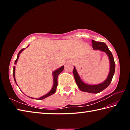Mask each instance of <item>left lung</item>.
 I'll return each instance as SVG.
<instances>
[{"label":"left lung","mask_w":130,"mask_h":130,"mask_svg":"<svg viewBox=\"0 0 130 130\" xmlns=\"http://www.w3.org/2000/svg\"><path fill=\"white\" fill-rule=\"evenodd\" d=\"M92 47L94 50H99L100 51L104 52L107 54L108 57H109L110 62V69L109 74L107 78L104 82L97 85H89L85 84L81 80L80 76L77 72L75 67H74L73 69V75L75 81L77 85L78 88L81 91L85 92H89L92 93H98L105 89L106 88L109 86L112 80L113 74L115 73V63L114 61V58L112 56V54L111 51L109 50L108 47L106 44L103 42H96L94 40H92Z\"/></svg>","instance_id":"8db88e82"}]
</instances>
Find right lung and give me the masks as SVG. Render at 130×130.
I'll use <instances>...</instances> for the list:
<instances>
[{"label":"right lung","mask_w":130,"mask_h":130,"mask_svg":"<svg viewBox=\"0 0 130 130\" xmlns=\"http://www.w3.org/2000/svg\"><path fill=\"white\" fill-rule=\"evenodd\" d=\"M28 46V45L27 46V47ZM25 48H24V49H22L21 50V51L19 52V53L18 54V56H17V60H15V64H16L17 62V61H18V59L19 57V54H20L21 53V52L23 51V50L25 49ZM63 68H64V66H62V67H61V68H59V69H57L56 70H54V71L53 72V81H54V83H53V86L52 89L50 90V92H49V93H47L46 94H45V95H44L43 96L41 97V98H39L38 99H37L38 100H42V99H45L46 98H47V97L49 96L50 95H52V94H54L55 92H56V89H57V85H58V82H57V78H58V74L61 73V72H62L63 71ZM13 69H14V70H13V76H14V80H15V82L16 83V80H15V67H14V68H13ZM17 84V83H16ZM30 98V97H29ZM31 99H33L32 98H30Z\"/></svg>","instance_id":"obj_1"}]
</instances>
